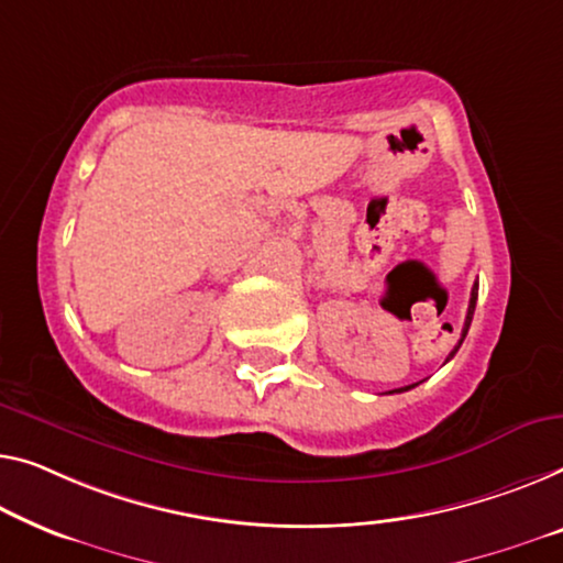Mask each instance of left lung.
Returning a JSON list of instances; mask_svg holds the SVG:
<instances>
[{
  "label": "left lung",
  "mask_w": 563,
  "mask_h": 563,
  "mask_svg": "<svg viewBox=\"0 0 563 563\" xmlns=\"http://www.w3.org/2000/svg\"><path fill=\"white\" fill-rule=\"evenodd\" d=\"M475 300H477V283L473 285V292H470V306H467V316H465V325H463V335H460V343L465 341V335H467V329H470V321H473V313H475ZM460 343L455 349H452V354H450V358L457 354V349H460ZM407 389H412V387H405V389H399V391H407Z\"/></svg>",
  "instance_id": "obj_1"
}]
</instances>
